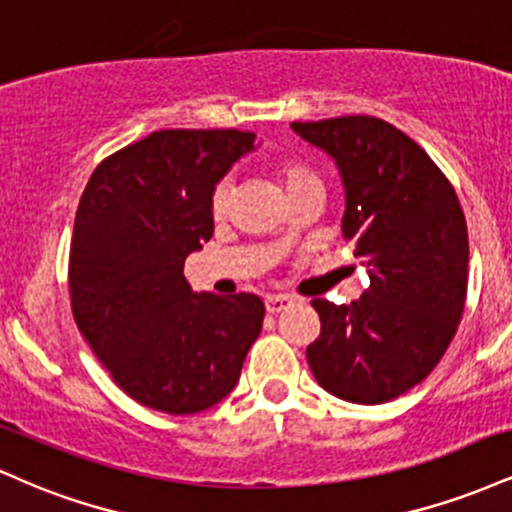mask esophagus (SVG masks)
Listing matches in <instances>:
<instances>
[{"label": "esophagus", "instance_id": "34e87169", "mask_svg": "<svg viewBox=\"0 0 512 512\" xmlns=\"http://www.w3.org/2000/svg\"><path fill=\"white\" fill-rule=\"evenodd\" d=\"M291 303H293V296H284V293H272V296L264 298V308H267V313L272 315L286 310Z\"/></svg>", "mask_w": 512, "mask_h": 512}]
</instances>
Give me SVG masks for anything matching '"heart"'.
<instances>
[{"mask_svg":"<svg viewBox=\"0 0 512 512\" xmlns=\"http://www.w3.org/2000/svg\"><path fill=\"white\" fill-rule=\"evenodd\" d=\"M274 175H276V180L281 182V187H284L286 195L289 197L298 195V192H303V190H310V187H320V190H325V185H322V178L317 175V170H313L308 163H303V161H293V158L291 161L276 163ZM228 207H231V182L223 180L214 187V192H211V199H209L211 216H214V219H223V216L228 214Z\"/></svg>","mask_w":512,"mask_h":512,"instance_id":"b5f03b06","label":"heart"}]
</instances>
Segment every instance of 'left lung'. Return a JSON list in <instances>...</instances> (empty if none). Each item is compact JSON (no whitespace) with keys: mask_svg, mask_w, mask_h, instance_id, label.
Instances as JSON below:
<instances>
[{"mask_svg":"<svg viewBox=\"0 0 512 512\" xmlns=\"http://www.w3.org/2000/svg\"><path fill=\"white\" fill-rule=\"evenodd\" d=\"M291 129L337 163L344 240L370 276L351 305L313 301L322 327L305 351L310 370L346 402H390L436 368L462 320L469 240L460 199L426 151L378 117Z\"/></svg>","mask_w":512,"mask_h":512,"instance_id":"obj_1","label":"left lung"}]
</instances>
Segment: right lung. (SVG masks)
<instances>
[{"mask_svg":"<svg viewBox=\"0 0 512 512\" xmlns=\"http://www.w3.org/2000/svg\"><path fill=\"white\" fill-rule=\"evenodd\" d=\"M252 149V132L161 129L105 158L81 195L69 248L76 327L144 407H214L260 337V298L195 293L182 274L214 233L216 182Z\"/></svg>","mask_w":512,"mask_h":512,"instance_id":"add662e5","label":"right lung"}]
</instances>
